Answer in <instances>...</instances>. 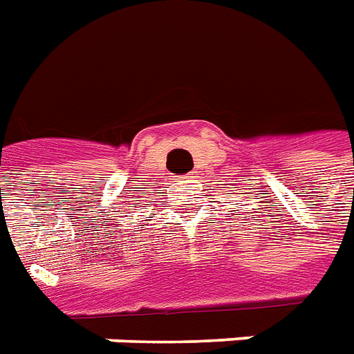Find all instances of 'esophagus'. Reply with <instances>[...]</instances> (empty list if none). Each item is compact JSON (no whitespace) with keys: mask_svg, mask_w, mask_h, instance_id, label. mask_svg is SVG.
<instances>
[{"mask_svg":"<svg viewBox=\"0 0 354 354\" xmlns=\"http://www.w3.org/2000/svg\"><path fill=\"white\" fill-rule=\"evenodd\" d=\"M196 177H198V171H196V169H194V171H190V174L185 175V179H196Z\"/></svg>","mask_w":354,"mask_h":354,"instance_id":"esophagus-1","label":"esophagus"}]
</instances>
